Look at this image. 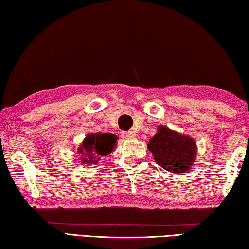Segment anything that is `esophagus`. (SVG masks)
<instances>
[{
    "label": "esophagus",
    "mask_w": 249,
    "mask_h": 249,
    "mask_svg": "<svg viewBox=\"0 0 249 249\" xmlns=\"http://www.w3.org/2000/svg\"><path fill=\"white\" fill-rule=\"evenodd\" d=\"M121 137L124 138V139H133L134 138V134L131 131H124V132H121Z\"/></svg>",
    "instance_id": "34e87169"
}]
</instances>
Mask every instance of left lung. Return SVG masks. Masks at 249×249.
Wrapping results in <instances>:
<instances>
[{
    "instance_id": "8db88e82",
    "label": "left lung",
    "mask_w": 249,
    "mask_h": 249,
    "mask_svg": "<svg viewBox=\"0 0 249 249\" xmlns=\"http://www.w3.org/2000/svg\"><path fill=\"white\" fill-rule=\"evenodd\" d=\"M148 149L157 164L172 173H184L193 166L197 146L192 137L181 134L165 125H159Z\"/></svg>"
}]
</instances>
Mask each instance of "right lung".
<instances>
[{
    "instance_id": "add662e5",
    "label": "right lung",
    "mask_w": 249,
    "mask_h": 249,
    "mask_svg": "<svg viewBox=\"0 0 249 249\" xmlns=\"http://www.w3.org/2000/svg\"><path fill=\"white\" fill-rule=\"evenodd\" d=\"M118 137L112 133H88L77 148L81 164H96L101 157L108 156L115 150Z\"/></svg>"
}]
</instances>
